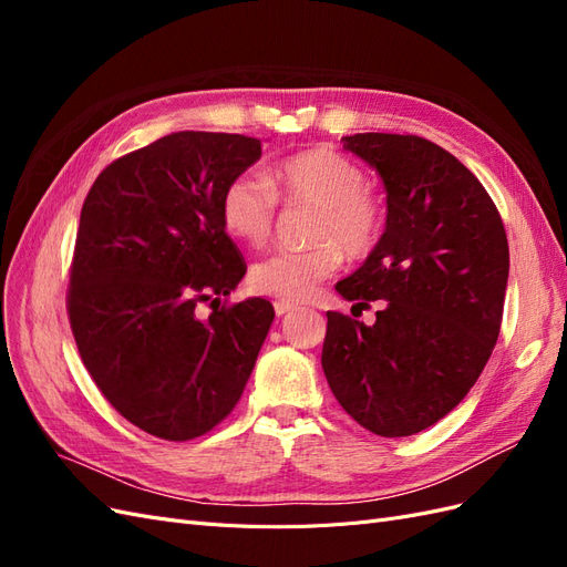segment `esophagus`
I'll return each mask as SVG.
<instances>
[{
	"label": "esophagus",
	"mask_w": 567,
	"mask_h": 567,
	"mask_svg": "<svg viewBox=\"0 0 567 567\" xmlns=\"http://www.w3.org/2000/svg\"><path fill=\"white\" fill-rule=\"evenodd\" d=\"M293 310H296L293 302H286V300H277V302H274V312H277L279 317H284V315H288V312H293Z\"/></svg>",
	"instance_id": "1"
}]
</instances>
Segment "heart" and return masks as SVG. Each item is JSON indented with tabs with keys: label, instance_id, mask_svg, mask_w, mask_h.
<instances>
[{
	"label": "heart",
	"instance_id": "1",
	"mask_svg": "<svg viewBox=\"0 0 567 567\" xmlns=\"http://www.w3.org/2000/svg\"><path fill=\"white\" fill-rule=\"evenodd\" d=\"M279 200L315 210L307 229L312 248L252 265L248 284L257 296L302 302L340 269L342 255L367 260L385 234L383 200L367 188L364 169L333 146L290 153L271 165L267 179L257 173L236 175L219 198L221 225L238 241L265 246Z\"/></svg>",
	"mask_w": 567,
	"mask_h": 567
}]
</instances>
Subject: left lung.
<instances>
[{
	"mask_svg": "<svg viewBox=\"0 0 567 567\" xmlns=\"http://www.w3.org/2000/svg\"><path fill=\"white\" fill-rule=\"evenodd\" d=\"M342 146L381 175L385 234L336 284L375 323L326 312L321 367L340 406L381 437L425 431L466 398L502 329L508 241L494 200L450 151L416 134L364 132Z\"/></svg>",
	"mask_w": 567,
	"mask_h": 567,
	"instance_id": "8db88e82",
	"label": "left lung"
}]
</instances>
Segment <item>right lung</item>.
<instances>
[{
  "instance_id": "add662e5",
  "label": "right lung",
  "mask_w": 567,
  "mask_h": 567,
  "mask_svg": "<svg viewBox=\"0 0 567 567\" xmlns=\"http://www.w3.org/2000/svg\"><path fill=\"white\" fill-rule=\"evenodd\" d=\"M260 156L252 136L175 132L101 169L84 198L68 319L101 394L148 435L186 442L225 421L267 338L269 300L227 302L246 260L219 217Z\"/></svg>"
}]
</instances>
